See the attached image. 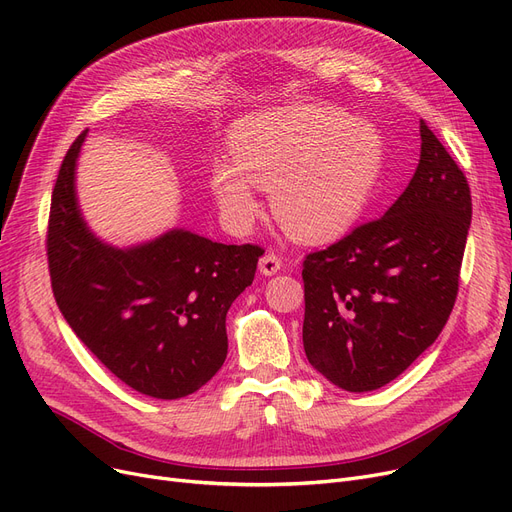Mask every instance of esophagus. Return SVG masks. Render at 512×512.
Listing matches in <instances>:
<instances>
[{
    "instance_id": "esophagus-1",
    "label": "esophagus",
    "mask_w": 512,
    "mask_h": 512,
    "mask_svg": "<svg viewBox=\"0 0 512 512\" xmlns=\"http://www.w3.org/2000/svg\"><path fill=\"white\" fill-rule=\"evenodd\" d=\"M280 268H282V259L274 251H268V253L261 255V259H259V272L263 276H274V274L280 272Z\"/></svg>"
}]
</instances>
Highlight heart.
<instances>
[{
	"mask_svg": "<svg viewBox=\"0 0 512 512\" xmlns=\"http://www.w3.org/2000/svg\"><path fill=\"white\" fill-rule=\"evenodd\" d=\"M232 161L211 163L209 186L234 232L259 215L257 188L270 190L278 224L297 240L345 234L368 207L385 167V144L370 123L326 104H295L238 123Z\"/></svg>",
	"mask_w": 512,
	"mask_h": 512,
	"instance_id": "1",
	"label": "heart"
}]
</instances>
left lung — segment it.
Listing matches in <instances>:
<instances>
[{"instance_id": "8db88e82", "label": "left lung", "mask_w": 512, "mask_h": 512, "mask_svg": "<svg viewBox=\"0 0 512 512\" xmlns=\"http://www.w3.org/2000/svg\"><path fill=\"white\" fill-rule=\"evenodd\" d=\"M420 161L389 211L303 261V347L345 391L397 379L446 326L473 203L464 173L420 121Z\"/></svg>"}]
</instances>
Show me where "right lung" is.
Returning <instances> with one entry per match:
<instances>
[{
    "mask_svg": "<svg viewBox=\"0 0 512 512\" xmlns=\"http://www.w3.org/2000/svg\"><path fill=\"white\" fill-rule=\"evenodd\" d=\"M87 129L58 171L48 219L52 293L81 343L127 387L180 399L224 366L226 314L251 286L257 244H221L171 230L133 249H115L85 226L75 165Z\"/></svg>",
    "mask_w": 512,
    "mask_h": 512,
    "instance_id": "right-lung-1",
    "label": "right lung"
}]
</instances>
